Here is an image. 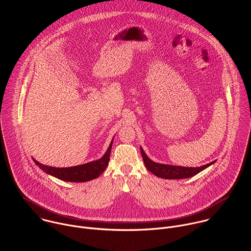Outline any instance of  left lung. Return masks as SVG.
<instances>
[{"mask_svg":"<svg viewBox=\"0 0 251 251\" xmlns=\"http://www.w3.org/2000/svg\"><path fill=\"white\" fill-rule=\"evenodd\" d=\"M141 154L143 157L144 163L146 168L154 174L158 178L167 179H186L193 177L215 163V161L210 162L206 165L200 166V167H182V166H174V165H168V164H160L156 163L152 160H151L147 154L145 153L142 148H140Z\"/></svg>","mask_w":251,"mask_h":251,"instance_id":"8db88e82","label":"left lung"}]
</instances>
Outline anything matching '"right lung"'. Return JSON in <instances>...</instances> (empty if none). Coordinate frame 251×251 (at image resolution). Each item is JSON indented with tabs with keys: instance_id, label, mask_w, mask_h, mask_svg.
I'll return each instance as SVG.
<instances>
[{
	"instance_id": "right-lung-1",
	"label": "right lung",
	"mask_w": 251,
	"mask_h": 251,
	"mask_svg": "<svg viewBox=\"0 0 251 251\" xmlns=\"http://www.w3.org/2000/svg\"><path fill=\"white\" fill-rule=\"evenodd\" d=\"M113 140L109 145V148L104 153V155L95 161L73 166V167H66V168H56L47 165L40 164L34 159L36 165L45 173L57 178V179L66 180V181H73V182H82L88 181L91 179H97L100 175L106 169L108 162L110 160V152L112 148Z\"/></svg>"
}]
</instances>
